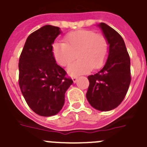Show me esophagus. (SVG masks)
<instances>
[{"instance_id": "obj_1", "label": "esophagus", "mask_w": 147, "mask_h": 147, "mask_svg": "<svg viewBox=\"0 0 147 147\" xmlns=\"http://www.w3.org/2000/svg\"><path fill=\"white\" fill-rule=\"evenodd\" d=\"M77 80H78V77H77V76H72V80H73L74 83H76Z\"/></svg>"}]
</instances>
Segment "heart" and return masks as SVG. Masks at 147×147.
Masks as SVG:
<instances>
[{
  "label": "heart",
  "instance_id": "obj_1",
  "mask_svg": "<svg viewBox=\"0 0 147 147\" xmlns=\"http://www.w3.org/2000/svg\"><path fill=\"white\" fill-rule=\"evenodd\" d=\"M64 42H54L52 52L55 61L63 67L73 61L77 53L78 59L68 68L71 75L100 68L105 63L109 51V44L105 36L91 30L81 29L68 33L64 36Z\"/></svg>",
  "mask_w": 147,
  "mask_h": 147
}]
</instances>
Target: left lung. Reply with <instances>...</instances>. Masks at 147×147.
<instances>
[{
  "instance_id": "1",
  "label": "left lung",
  "mask_w": 147,
  "mask_h": 147,
  "mask_svg": "<svg viewBox=\"0 0 147 147\" xmlns=\"http://www.w3.org/2000/svg\"><path fill=\"white\" fill-rule=\"evenodd\" d=\"M100 27L108 39L109 53L105 66L88 76L86 98L95 109L108 111L118 107L126 96L131 81L130 59L121 35L104 22Z\"/></svg>"
}]
</instances>
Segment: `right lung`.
I'll use <instances>...</instances> for the list:
<instances>
[{"mask_svg":"<svg viewBox=\"0 0 147 147\" xmlns=\"http://www.w3.org/2000/svg\"><path fill=\"white\" fill-rule=\"evenodd\" d=\"M59 27L47 25L28 36L19 59V86L28 105L42 116L57 114L73 80L55 63L52 46Z\"/></svg>","mask_w":147,"mask_h":147,"instance_id":"add662e5","label":"right lung"}]
</instances>
